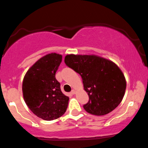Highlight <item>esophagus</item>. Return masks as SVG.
Returning <instances> with one entry per match:
<instances>
[{
    "label": "esophagus",
    "mask_w": 148,
    "mask_h": 148,
    "mask_svg": "<svg viewBox=\"0 0 148 148\" xmlns=\"http://www.w3.org/2000/svg\"><path fill=\"white\" fill-rule=\"evenodd\" d=\"M76 93V91H75V90H73L71 91V94H73V95H75V94Z\"/></svg>",
    "instance_id": "obj_1"
}]
</instances>
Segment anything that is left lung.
<instances>
[{"instance_id": "8db88e82", "label": "left lung", "mask_w": 148, "mask_h": 148, "mask_svg": "<svg viewBox=\"0 0 148 148\" xmlns=\"http://www.w3.org/2000/svg\"><path fill=\"white\" fill-rule=\"evenodd\" d=\"M64 62L80 74L84 90L89 95L84 105L87 113L104 116L116 109L122 101L126 79L119 67L110 60L96 55H66Z\"/></svg>"}]
</instances>
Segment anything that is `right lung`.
Wrapping results in <instances>:
<instances>
[{
  "label": "right lung",
  "mask_w": 148,
  "mask_h": 148,
  "mask_svg": "<svg viewBox=\"0 0 148 148\" xmlns=\"http://www.w3.org/2000/svg\"><path fill=\"white\" fill-rule=\"evenodd\" d=\"M62 56L49 53L38 60L24 75L23 99L29 110L39 118L52 121L64 114L69 97L61 92L56 73Z\"/></svg>",
  "instance_id": "obj_1"
}]
</instances>
